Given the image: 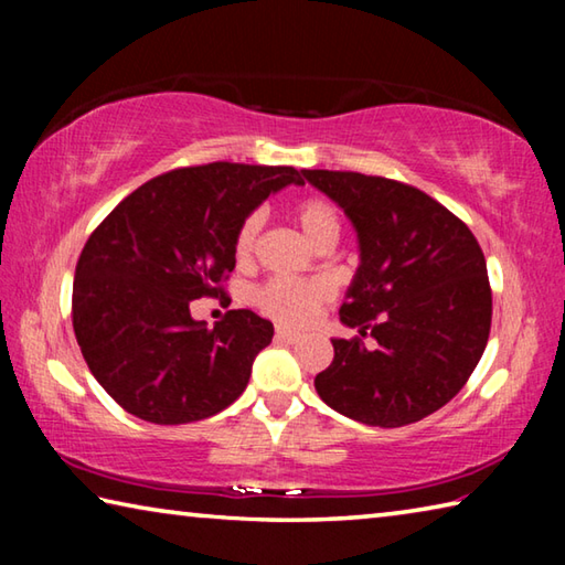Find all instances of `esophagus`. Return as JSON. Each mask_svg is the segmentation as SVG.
Listing matches in <instances>:
<instances>
[{
    "label": "esophagus",
    "mask_w": 565,
    "mask_h": 565,
    "mask_svg": "<svg viewBox=\"0 0 565 565\" xmlns=\"http://www.w3.org/2000/svg\"><path fill=\"white\" fill-rule=\"evenodd\" d=\"M276 341H284V343H296L301 339V333H296V331H289V329H284V327H279L276 329Z\"/></svg>",
    "instance_id": "esophagus-1"
}]
</instances>
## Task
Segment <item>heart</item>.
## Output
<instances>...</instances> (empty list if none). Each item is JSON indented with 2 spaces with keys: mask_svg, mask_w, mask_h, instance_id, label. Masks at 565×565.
I'll return each instance as SVG.
<instances>
[{
  "mask_svg": "<svg viewBox=\"0 0 565 565\" xmlns=\"http://www.w3.org/2000/svg\"><path fill=\"white\" fill-rule=\"evenodd\" d=\"M291 214L296 224L301 226L303 236L309 238L313 246H321L327 242H337L339 236V216L333 212L329 202H323L319 196H309L296 202ZM259 232H262V214H248L242 226H238L236 238H234V256L238 264H248L254 259L256 244H259ZM331 299V284L323 279H284V276H276L262 284L254 294V301L259 309L281 323H289V327H299V323L309 321L313 313H317L323 301Z\"/></svg>",
  "mask_w": 565,
  "mask_h": 565,
  "instance_id": "1",
  "label": "heart"
}]
</instances>
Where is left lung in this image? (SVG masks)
I'll return each mask as SVG.
<instances>
[{
	"instance_id": "obj_1",
	"label": "left lung",
	"mask_w": 565,
	"mask_h": 565,
	"mask_svg": "<svg viewBox=\"0 0 565 565\" xmlns=\"http://www.w3.org/2000/svg\"><path fill=\"white\" fill-rule=\"evenodd\" d=\"M359 236V269L339 317L361 335L331 339L313 379L321 401L366 426L398 428L446 406L483 356L491 286L476 236L424 191L359 171L303 169Z\"/></svg>"
}]
</instances>
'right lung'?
<instances>
[{
    "label": "right lung",
    "mask_w": 565,
    "mask_h": 565,
    "mask_svg": "<svg viewBox=\"0 0 565 565\" xmlns=\"http://www.w3.org/2000/svg\"><path fill=\"white\" fill-rule=\"evenodd\" d=\"M286 184H303L294 167L174 169L94 228L76 262L72 323L94 379L131 416L191 424L244 394L271 321L234 309L206 329L189 303L226 294L238 226Z\"/></svg>",
    "instance_id": "right-lung-1"
}]
</instances>
